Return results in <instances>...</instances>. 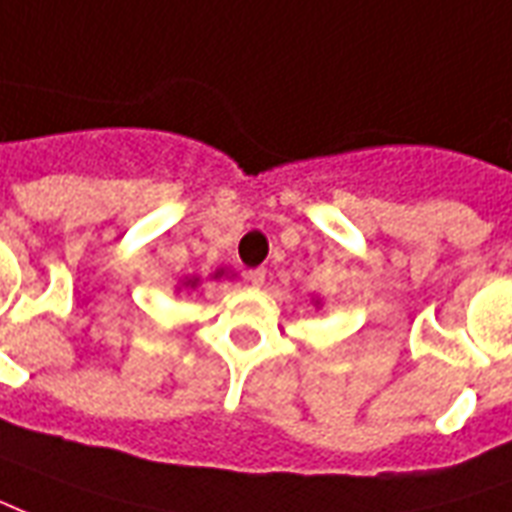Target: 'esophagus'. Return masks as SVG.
Segmentation results:
<instances>
[{
  "instance_id": "esophagus-1",
  "label": "esophagus",
  "mask_w": 512,
  "mask_h": 512,
  "mask_svg": "<svg viewBox=\"0 0 512 512\" xmlns=\"http://www.w3.org/2000/svg\"><path fill=\"white\" fill-rule=\"evenodd\" d=\"M246 279H249L252 285H263V282H266V268H249V271H246Z\"/></svg>"
}]
</instances>
